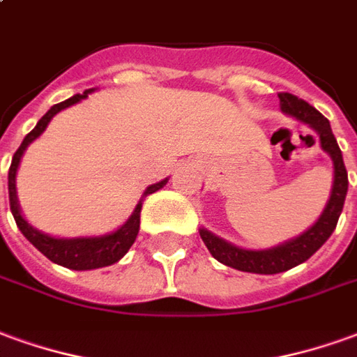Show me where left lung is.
<instances>
[{"instance_id":"8db88e82","label":"left lung","mask_w":357,"mask_h":357,"mask_svg":"<svg viewBox=\"0 0 357 357\" xmlns=\"http://www.w3.org/2000/svg\"><path fill=\"white\" fill-rule=\"evenodd\" d=\"M280 98V109L286 116L296 118L301 123L309 126L319 135V143L321 149L325 151L331 160H333V187H331V197L326 201L323 213L317 218L313 226H309L307 230L296 236V238L288 239L284 243H278L274 248L268 249H245L234 245L230 241L222 239L213 231L206 228H199L201 239L204 241L206 249L211 251V255L220 261L222 265L238 268L243 273H255V274H278L284 271H290L294 266L305 263L309 257L313 255L326 239L331 238V234L335 231L336 222L340 218L342 213L344 199L348 193V172L344 166L342 153L340 146L336 143L335 135L328 119L309 106L307 102L301 100L294 94L282 92L278 94Z\"/></svg>"}]
</instances>
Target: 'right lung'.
<instances>
[{
	"mask_svg": "<svg viewBox=\"0 0 357 357\" xmlns=\"http://www.w3.org/2000/svg\"><path fill=\"white\" fill-rule=\"evenodd\" d=\"M94 89L84 91L83 94H75L67 100L59 102L40 118L36 127L32 129L29 135L22 139L21 146L17 149V153L13 154V160H11V168H9V176H7V185H9V204H11V213L13 218L19 226V230L22 231V236L31 241L34 248L38 249L40 253L48 257L52 263L56 265L66 266V268H73V271H92V268H102V266H109L114 263H118L121 257L126 255L127 251L131 249V245L135 243L137 234H139V226H141V208H143L144 197L151 195L154 191H158L162 187L168 183V178L162 179L158 183H153L144 189L143 197L139 199L135 211L131 213V216L127 218L118 230L104 234V236H81V238H57V236H50L40 231L38 228H34L29 220L22 216L21 204H19V197H17V170H19V164L26 146L36 141L46 127L52 121V118L59 114L61 109L73 106L77 102L89 98V94Z\"/></svg>",
	"mask_w": 357,
	"mask_h": 357,
	"instance_id": "right-lung-1",
	"label": "right lung"
}]
</instances>
